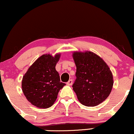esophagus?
Wrapping results in <instances>:
<instances>
[{"label":"esophagus","instance_id":"34e87169","mask_svg":"<svg viewBox=\"0 0 134 134\" xmlns=\"http://www.w3.org/2000/svg\"><path fill=\"white\" fill-rule=\"evenodd\" d=\"M73 80H69V81H68V82L66 83V84L68 85H73Z\"/></svg>","mask_w":134,"mask_h":134}]
</instances>
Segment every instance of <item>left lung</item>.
Instances as JSON below:
<instances>
[{"label":"left lung","mask_w":134,"mask_h":134,"mask_svg":"<svg viewBox=\"0 0 134 134\" xmlns=\"http://www.w3.org/2000/svg\"><path fill=\"white\" fill-rule=\"evenodd\" d=\"M73 58L76 66L74 92L82 105L97 106L110 93L114 85L111 71L102 58L93 52H73Z\"/></svg>","instance_id":"left-lung-1"}]
</instances>
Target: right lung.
<instances>
[{"label":"right lung","mask_w":134,"mask_h":134,"mask_svg":"<svg viewBox=\"0 0 134 134\" xmlns=\"http://www.w3.org/2000/svg\"><path fill=\"white\" fill-rule=\"evenodd\" d=\"M61 54L42 55L29 68L22 80V90L27 100L40 108L54 104L58 92L65 85L60 82L55 66Z\"/></svg>","instance_id":"1"}]
</instances>
